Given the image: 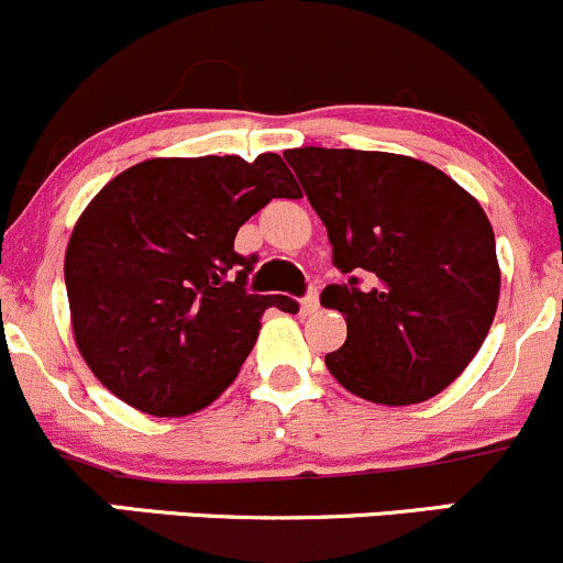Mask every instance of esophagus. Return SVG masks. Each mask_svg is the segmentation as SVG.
<instances>
[{"label":"esophagus","mask_w":563,"mask_h":563,"mask_svg":"<svg viewBox=\"0 0 563 563\" xmlns=\"http://www.w3.org/2000/svg\"><path fill=\"white\" fill-rule=\"evenodd\" d=\"M318 305H321V301H318V286H316L307 291L305 299H301V312H305V316H310V312L318 310Z\"/></svg>","instance_id":"obj_1"}]
</instances>
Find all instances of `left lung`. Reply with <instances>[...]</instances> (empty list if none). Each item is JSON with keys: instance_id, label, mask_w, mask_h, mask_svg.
<instances>
[{"instance_id": "8db88e82", "label": "left lung", "mask_w": 563, "mask_h": 563, "mask_svg": "<svg viewBox=\"0 0 563 563\" xmlns=\"http://www.w3.org/2000/svg\"><path fill=\"white\" fill-rule=\"evenodd\" d=\"M297 173L347 277L323 288L347 340L331 375L377 405H418L481 351L499 305L494 229L475 197L431 164L351 147H294Z\"/></svg>"}]
</instances>
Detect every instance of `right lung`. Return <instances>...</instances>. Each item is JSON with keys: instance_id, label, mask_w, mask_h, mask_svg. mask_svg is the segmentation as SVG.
Masks as SVG:
<instances>
[{"instance_id": "add662e5", "label": "right lung", "mask_w": 563, "mask_h": 563, "mask_svg": "<svg viewBox=\"0 0 563 563\" xmlns=\"http://www.w3.org/2000/svg\"><path fill=\"white\" fill-rule=\"evenodd\" d=\"M297 197L277 153L151 158L112 177L64 258L75 342L99 383L158 418L216 401L262 312L286 305L247 291L256 256H240L234 236L272 199Z\"/></svg>"}]
</instances>
